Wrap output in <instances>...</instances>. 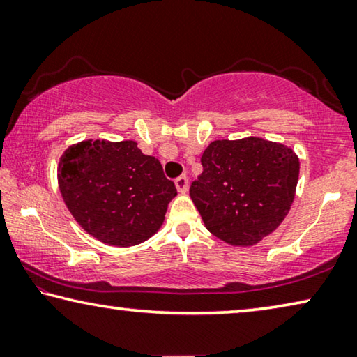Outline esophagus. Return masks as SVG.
Masks as SVG:
<instances>
[{
    "instance_id": "esophagus-1",
    "label": "esophagus",
    "mask_w": 357,
    "mask_h": 357,
    "mask_svg": "<svg viewBox=\"0 0 357 357\" xmlns=\"http://www.w3.org/2000/svg\"><path fill=\"white\" fill-rule=\"evenodd\" d=\"M174 184H176L178 192H181V194H185V192H188V188H189V179L185 178V176H179V178H176V181H174Z\"/></svg>"
}]
</instances>
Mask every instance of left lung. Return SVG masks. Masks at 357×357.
I'll return each instance as SVG.
<instances>
[{
    "instance_id": "1",
    "label": "left lung",
    "mask_w": 357,
    "mask_h": 357,
    "mask_svg": "<svg viewBox=\"0 0 357 357\" xmlns=\"http://www.w3.org/2000/svg\"><path fill=\"white\" fill-rule=\"evenodd\" d=\"M190 199L205 227L234 247H252L274 232L294 204L298 155L263 137L213 141Z\"/></svg>"
}]
</instances>
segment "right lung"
Returning <instances> with one entry per match:
<instances>
[{
    "label": "right lung",
    "mask_w": 357,
    "mask_h": 357,
    "mask_svg": "<svg viewBox=\"0 0 357 357\" xmlns=\"http://www.w3.org/2000/svg\"><path fill=\"white\" fill-rule=\"evenodd\" d=\"M57 181L78 225L114 247L152 237L178 194L160 162L144 155L135 141L88 139L70 146L59 160Z\"/></svg>",
    "instance_id": "obj_1"
}]
</instances>
